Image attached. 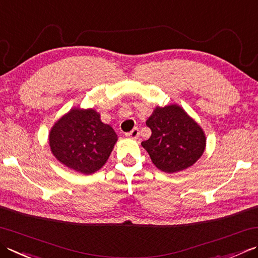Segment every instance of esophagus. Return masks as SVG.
Returning <instances> with one entry per match:
<instances>
[{
  "label": "esophagus",
  "mask_w": 258,
  "mask_h": 258,
  "mask_svg": "<svg viewBox=\"0 0 258 258\" xmlns=\"http://www.w3.org/2000/svg\"><path fill=\"white\" fill-rule=\"evenodd\" d=\"M139 135H140V132H139V130L138 128H133L132 131H131L130 133H126V136H127V138H130V139H133V140H136L139 138Z\"/></svg>",
  "instance_id": "34e87169"
}]
</instances>
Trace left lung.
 I'll return each mask as SVG.
<instances>
[{"mask_svg":"<svg viewBox=\"0 0 258 258\" xmlns=\"http://www.w3.org/2000/svg\"><path fill=\"white\" fill-rule=\"evenodd\" d=\"M146 125L152 134L141 144L156 168L163 172L174 173L188 169L203 155L205 132L179 105L156 106Z\"/></svg>","mask_w":258,"mask_h":258,"instance_id":"8db88e82","label":"left lung"}]
</instances>
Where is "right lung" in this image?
<instances>
[{
    "label": "right lung",
    "mask_w": 258,
    "mask_h": 258,
    "mask_svg": "<svg viewBox=\"0 0 258 258\" xmlns=\"http://www.w3.org/2000/svg\"><path fill=\"white\" fill-rule=\"evenodd\" d=\"M117 135L93 108H73L49 133L51 152L60 163L83 174L98 171L108 160Z\"/></svg>",
    "instance_id": "1"
}]
</instances>
